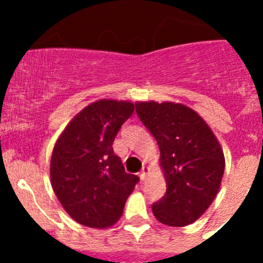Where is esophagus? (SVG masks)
<instances>
[{
	"label": "esophagus",
	"instance_id": "1",
	"mask_svg": "<svg viewBox=\"0 0 263 263\" xmlns=\"http://www.w3.org/2000/svg\"><path fill=\"white\" fill-rule=\"evenodd\" d=\"M147 174H148V168L146 166H143L142 170H141V173H139V178H141V180H145Z\"/></svg>",
	"mask_w": 263,
	"mask_h": 263
}]
</instances>
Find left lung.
Returning a JSON list of instances; mask_svg holds the SVG:
<instances>
[{"label":"left lung","instance_id":"8db88e82","mask_svg":"<svg viewBox=\"0 0 263 263\" xmlns=\"http://www.w3.org/2000/svg\"><path fill=\"white\" fill-rule=\"evenodd\" d=\"M139 120L157 139L167 190L153 204L158 221L185 227L205 212L220 190L225 158L205 121L183 104L137 103Z\"/></svg>","mask_w":263,"mask_h":263}]
</instances>
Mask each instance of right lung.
<instances>
[{"mask_svg": "<svg viewBox=\"0 0 263 263\" xmlns=\"http://www.w3.org/2000/svg\"><path fill=\"white\" fill-rule=\"evenodd\" d=\"M134 104L99 100L72 118L53 146L52 190L79 224L104 229L118 221L139 178L125 173L113 142Z\"/></svg>", "mask_w": 263, "mask_h": 263, "instance_id": "add662e5", "label": "right lung"}]
</instances>
